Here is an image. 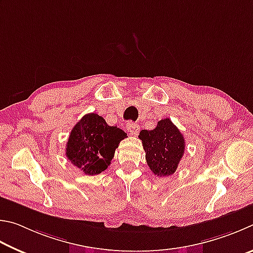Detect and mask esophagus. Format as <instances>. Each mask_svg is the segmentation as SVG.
Listing matches in <instances>:
<instances>
[{
  "instance_id": "esophagus-1",
  "label": "esophagus",
  "mask_w": 253,
  "mask_h": 253,
  "mask_svg": "<svg viewBox=\"0 0 253 253\" xmlns=\"http://www.w3.org/2000/svg\"><path fill=\"white\" fill-rule=\"evenodd\" d=\"M126 129H127V132H129L131 135H138L139 131H140V126L138 123L129 122L126 124Z\"/></svg>"
}]
</instances>
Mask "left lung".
Returning a JSON list of instances; mask_svg holds the SVG:
<instances>
[{
	"label": "left lung",
	"mask_w": 253,
	"mask_h": 253,
	"mask_svg": "<svg viewBox=\"0 0 253 253\" xmlns=\"http://www.w3.org/2000/svg\"><path fill=\"white\" fill-rule=\"evenodd\" d=\"M145 151V160L158 176L173 174L183 157L185 142L182 133L170 119L158 122L153 130H142L139 134Z\"/></svg>",
	"instance_id": "1"
}]
</instances>
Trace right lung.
<instances>
[{
  "instance_id": "1",
  "label": "right lung",
  "mask_w": 253,
  "mask_h": 253,
  "mask_svg": "<svg viewBox=\"0 0 253 253\" xmlns=\"http://www.w3.org/2000/svg\"><path fill=\"white\" fill-rule=\"evenodd\" d=\"M126 133L110 126L96 113H88L71 131L65 153L73 166L87 175H95L108 169L115 149Z\"/></svg>"
}]
</instances>
